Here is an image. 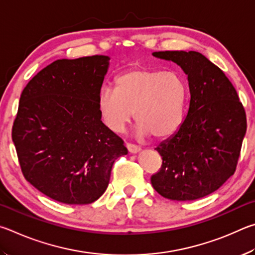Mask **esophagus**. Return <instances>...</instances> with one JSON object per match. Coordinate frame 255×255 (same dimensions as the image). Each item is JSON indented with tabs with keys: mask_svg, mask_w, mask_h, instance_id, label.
Returning a JSON list of instances; mask_svg holds the SVG:
<instances>
[{
	"mask_svg": "<svg viewBox=\"0 0 255 255\" xmlns=\"http://www.w3.org/2000/svg\"><path fill=\"white\" fill-rule=\"evenodd\" d=\"M127 148H128V152H130V153H137V152H140V151H141L140 146L131 144V143H127Z\"/></svg>",
	"mask_w": 255,
	"mask_h": 255,
	"instance_id": "34e87169",
	"label": "esophagus"
}]
</instances>
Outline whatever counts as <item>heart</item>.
I'll list each match as a JSON object with an SVG mask.
<instances>
[{
    "label": "heart",
    "mask_w": 255,
    "mask_h": 255,
    "mask_svg": "<svg viewBox=\"0 0 255 255\" xmlns=\"http://www.w3.org/2000/svg\"><path fill=\"white\" fill-rule=\"evenodd\" d=\"M186 96L185 80L175 71L135 68L115 79V91L103 89L97 105L111 131L122 132L134 112L137 134L163 139L180 127Z\"/></svg>",
    "instance_id": "obj_1"
}]
</instances>
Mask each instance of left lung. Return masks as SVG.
Returning a JSON list of instances; mask_svg holds the SVG:
<instances>
[{"label":"left lung","instance_id":"1","mask_svg":"<svg viewBox=\"0 0 255 255\" xmlns=\"http://www.w3.org/2000/svg\"><path fill=\"white\" fill-rule=\"evenodd\" d=\"M184 70L188 109L173 134L157 150L162 167L151 184L164 198L186 202L214 193L233 176L247 133V116L235 88L217 66L197 51H155Z\"/></svg>","mask_w":255,"mask_h":255}]
</instances>
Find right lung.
Returning <instances> with one entry per match:
<instances>
[{
  "mask_svg": "<svg viewBox=\"0 0 255 255\" xmlns=\"http://www.w3.org/2000/svg\"><path fill=\"white\" fill-rule=\"evenodd\" d=\"M110 59L97 55L56 60L21 94L12 140L22 172L57 202H95L109 186L115 160L128 153L98 111Z\"/></svg>",
  "mask_w": 255,
  "mask_h": 255,
  "instance_id": "obj_1",
  "label": "right lung"
}]
</instances>
